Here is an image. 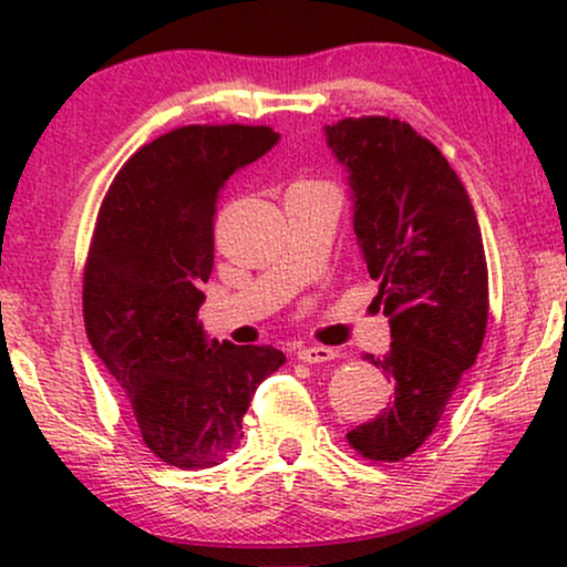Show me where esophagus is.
Masks as SVG:
<instances>
[{"label": "esophagus", "mask_w": 567, "mask_h": 567, "mask_svg": "<svg viewBox=\"0 0 567 567\" xmlns=\"http://www.w3.org/2000/svg\"><path fill=\"white\" fill-rule=\"evenodd\" d=\"M338 351L330 347H301L298 349V360L309 362V365H320V362H330L336 360Z\"/></svg>", "instance_id": "34e87169"}]
</instances>
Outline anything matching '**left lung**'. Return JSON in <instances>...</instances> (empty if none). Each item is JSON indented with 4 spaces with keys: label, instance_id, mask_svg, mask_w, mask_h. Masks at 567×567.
Listing matches in <instances>:
<instances>
[{
    "label": "left lung",
    "instance_id": "1",
    "mask_svg": "<svg viewBox=\"0 0 567 567\" xmlns=\"http://www.w3.org/2000/svg\"><path fill=\"white\" fill-rule=\"evenodd\" d=\"M324 141L347 171L351 226L392 347L365 354L394 383L379 419L349 445L373 461H402L434 432L487 324V264L477 216L442 152L408 122L341 120Z\"/></svg>",
    "mask_w": 567,
    "mask_h": 567
}]
</instances>
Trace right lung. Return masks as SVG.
<instances>
[{
	"label": "right lung",
	"mask_w": 567,
	"mask_h": 567,
	"mask_svg": "<svg viewBox=\"0 0 567 567\" xmlns=\"http://www.w3.org/2000/svg\"><path fill=\"white\" fill-rule=\"evenodd\" d=\"M277 141L271 127L173 130L127 159L97 213L84 328L148 451L181 470L216 466L239 445L258 383L285 362L275 347L218 343L197 320L220 188Z\"/></svg>",
	"instance_id": "1"
}]
</instances>
